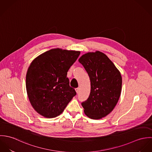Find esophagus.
<instances>
[{
	"mask_svg": "<svg viewBox=\"0 0 152 152\" xmlns=\"http://www.w3.org/2000/svg\"><path fill=\"white\" fill-rule=\"evenodd\" d=\"M79 90H80L79 88H76V89H75V91H76L77 94H78V92H79Z\"/></svg>",
	"mask_w": 152,
	"mask_h": 152,
	"instance_id": "obj_1",
	"label": "esophagus"
}]
</instances>
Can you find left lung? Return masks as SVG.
Segmentation results:
<instances>
[{
  "instance_id": "left-lung-1",
  "label": "left lung",
  "mask_w": 152,
  "mask_h": 152,
  "mask_svg": "<svg viewBox=\"0 0 152 152\" xmlns=\"http://www.w3.org/2000/svg\"><path fill=\"white\" fill-rule=\"evenodd\" d=\"M78 61L89 77L91 92L81 105L88 117L101 119L110 113L119 99L122 80L114 64L103 53L96 51L83 55Z\"/></svg>"
}]
</instances>
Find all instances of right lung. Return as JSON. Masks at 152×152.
Wrapping results in <instances>:
<instances>
[{"instance_id": "obj_1", "label": "right lung", "mask_w": 152, "mask_h": 152, "mask_svg": "<svg viewBox=\"0 0 152 152\" xmlns=\"http://www.w3.org/2000/svg\"><path fill=\"white\" fill-rule=\"evenodd\" d=\"M80 51L54 48L36 57L29 66L26 86L31 105L47 118L60 115L76 95L67 72Z\"/></svg>"}]
</instances>
